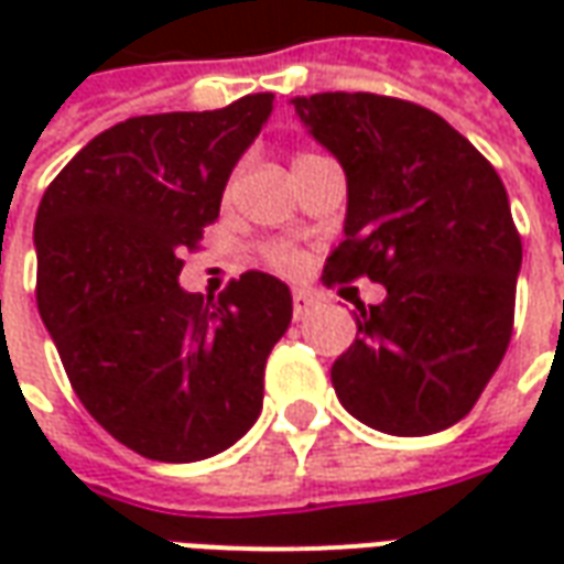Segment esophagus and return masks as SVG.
Returning <instances> with one entry per match:
<instances>
[{
	"instance_id": "1",
	"label": "esophagus",
	"mask_w": 564,
	"mask_h": 564,
	"mask_svg": "<svg viewBox=\"0 0 564 564\" xmlns=\"http://www.w3.org/2000/svg\"><path fill=\"white\" fill-rule=\"evenodd\" d=\"M314 305H317V295L307 293V290H295L293 293V317L295 319L307 317V314L314 311Z\"/></svg>"
}]
</instances>
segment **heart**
<instances>
[{"mask_svg": "<svg viewBox=\"0 0 564 564\" xmlns=\"http://www.w3.org/2000/svg\"><path fill=\"white\" fill-rule=\"evenodd\" d=\"M305 156H311V153H302L299 160H305ZM299 160H295V162H299ZM269 262L278 271H286V274H293V271H299L302 265H305V257H302L299 250H293V247L274 245V247H269Z\"/></svg>", "mask_w": 564, "mask_h": 564, "instance_id": "1", "label": "heart"}]
</instances>
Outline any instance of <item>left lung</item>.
<instances>
[{
  "label": "left lung",
  "mask_w": 564,
  "mask_h": 564,
  "mask_svg": "<svg viewBox=\"0 0 564 564\" xmlns=\"http://www.w3.org/2000/svg\"><path fill=\"white\" fill-rule=\"evenodd\" d=\"M293 105L347 174L323 281L387 286L380 305L356 302V341L332 366L338 402L387 435H435L471 411L510 344L522 241L505 184L423 105L375 93Z\"/></svg>",
  "instance_id": "1"
}]
</instances>
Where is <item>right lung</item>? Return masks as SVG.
Returning a JSON list of instances; mask_svg holds the SVG:
<instances>
[{"label": "right lung", "instance_id": "add662e5", "mask_svg": "<svg viewBox=\"0 0 564 564\" xmlns=\"http://www.w3.org/2000/svg\"><path fill=\"white\" fill-rule=\"evenodd\" d=\"M271 102L250 93L217 111L129 117L75 153L35 214V299L72 390L148 459L217 456L262 411L290 286L245 271L205 299L177 278Z\"/></svg>", "mask_w": 564, "mask_h": 564}]
</instances>
